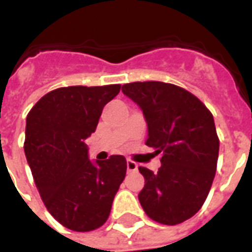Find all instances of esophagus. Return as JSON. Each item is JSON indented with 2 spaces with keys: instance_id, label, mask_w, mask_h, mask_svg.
Here are the masks:
<instances>
[{
  "instance_id": "1",
  "label": "esophagus",
  "mask_w": 252,
  "mask_h": 252,
  "mask_svg": "<svg viewBox=\"0 0 252 252\" xmlns=\"http://www.w3.org/2000/svg\"><path fill=\"white\" fill-rule=\"evenodd\" d=\"M126 169H128V171H136L137 163L136 162H133V160H131V159H128V160H126Z\"/></svg>"
}]
</instances>
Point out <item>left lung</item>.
<instances>
[{
	"label": "left lung",
	"instance_id": "obj_1",
	"mask_svg": "<svg viewBox=\"0 0 252 252\" xmlns=\"http://www.w3.org/2000/svg\"><path fill=\"white\" fill-rule=\"evenodd\" d=\"M121 90L142 108L146 144L162 154L157 173L139 167L144 177L139 201L154 221L181 224L204 205L216 174L220 142L213 116L194 94L173 83L132 82Z\"/></svg>",
	"mask_w": 252,
	"mask_h": 252
}]
</instances>
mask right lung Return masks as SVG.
Returning a JSON list of instances; mask_svg holds the SVG:
<instances>
[{"instance_id": "add662e5", "label": "right lung", "mask_w": 252, "mask_h": 252, "mask_svg": "<svg viewBox=\"0 0 252 252\" xmlns=\"http://www.w3.org/2000/svg\"><path fill=\"white\" fill-rule=\"evenodd\" d=\"M120 88L117 83L55 89L27 116L24 151L36 188L54 219L71 231L104 225L126 177L123 155L93 164L85 144Z\"/></svg>"}]
</instances>
